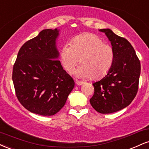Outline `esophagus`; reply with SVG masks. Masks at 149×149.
<instances>
[{
	"label": "esophagus",
	"instance_id": "1",
	"mask_svg": "<svg viewBox=\"0 0 149 149\" xmlns=\"http://www.w3.org/2000/svg\"><path fill=\"white\" fill-rule=\"evenodd\" d=\"M75 83H76L77 85L78 86H80V85H82L84 84L83 81H79V80H75Z\"/></svg>",
	"mask_w": 149,
	"mask_h": 149
}]
</instances>
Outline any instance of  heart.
Instances as JSON below:
<instances>
[{"instance_id":"1","label":"heart","mask_w":149,"mask_h":149,"mask_svg":"<svg viewBox=\"0 0 149 149\" xmlns=\"http://www.w3.org/2000/svg\"><path fill=\"white\" fill-rule=\"evenodd\" d=\"M63 67L70 72L80 61L81 65L74 71L77 76L93 79L102 78L112 66L114 52L112 47L93 33H84L75 37L70 44H66L61 50ZM80 60H79V58Z\"/></svg>"}]
</instances>
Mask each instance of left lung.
I'll return each instance as SVG.
<instances>
[{"mask_svg":"<svg viewBox=\"0 0 149 149\" xmlns=\"http://www.w3.org/2000/svg\"><path fill=\"white\" fill-rule=\"evenodd\" d=\"M99 31L105 33L111 42L114 59L105 77L93 84L94 94L90 103L97 112L111 113L126 107L135 97L141 65L134 48L125 38L110 29Z\"/></svg>","mask_w":149,"mask_h":149,"instance_id":"8db88e82","label":"left lung"}]
</instances>
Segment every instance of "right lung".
Here are the masks:
<instances>
[{"mask_svg": "<svg viewBox=\"0 0 149 149\" xmlns=\"http://www.w3.org/2000/svg\"><path fill=\"white\" fill-rule=\"evenodd\" d=\"M57 29H45L19 51L12 81L19 102L31 112L52 116L58 112L74 86L58 58Z\"/></svg>", "mask_w": 149, "mask_h": 149, "instance_id": "right-lung-1", "label": "right lung"}]
</instances>
